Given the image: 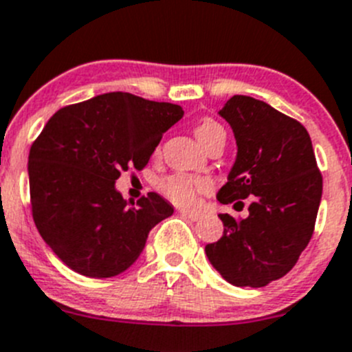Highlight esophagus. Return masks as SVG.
Here are the masks:
<instances>
[{
    "mask_svg": "<svg viewBox=\"0 0 352 352\" xmlns=\"http://www.w3.org/2000/svg\"><path fill=\"white\" fill-rule=\"evenodd\" d=\"M180 215L186 217V219H189V221H198L199 217H201V213L191 212V210H180Z\"/></svg>",
    "mask_w": 352,
    "mask_h": 352,
    "instance_id": "1",
    "label": "esophagus"
}]
</instances>
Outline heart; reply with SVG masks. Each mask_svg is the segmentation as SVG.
<instances>
[{
  "label": "heart",
  "instance_id": "obj_1",
  "mask_svg": "<svg viewBox=\"0 0 352 352\" xmlns=\"http://www.w3.org/2000/svg\"><path fill=\"white\" fill-rule=\"evenodd\" d=\"M195 137L203 147L208 146L212 140L219 139V137H226V131L217 121L210 120V118H203L201 121L195 124ZM210 189V180L205 177H195L186 175V173H179V175H172L168 179L163 180L161 184V191L165 192L173 203L180 206H191L195 205L196 198L199 192H205Z\"/></svg>",
  "mask_w": 352,
  "mask_h": 352
}]
</instances>
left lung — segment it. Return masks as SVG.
<instances>
[{"label":"left lung","mask_w":352,"mask_h":352,"mask_svg":"<svg viewBox=\"0 0 352 352\" xmlns=\"http://www.w3.org/2000/svg\"><path fill=\"white\" fill-rule=\"evenodd\" d=\"M219 114L231 126L238 151L217 199L252 203L246 219L219 215L224 234L205 252L226 281L261 288L283 278L309 243L323 179L309 133L298 121L246 95L229 98Z\"/></svg>","instance_id":"1"}]
</instances>
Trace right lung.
<instances>
[{"label": "right lung", "mask_w": 352, "mask_h": 352, "mask_svg": "<svg viewBox=\"0 0 352 352\" xmlns=\"http://www.w3.org/2000/svg\"><path fill=\"white\" fill-rule=\"evenodd\" d=\"M184 111L124 91L62 107L29 151L32 219L72 271L111 278L142 254L149 231L173 213L156 192L133 203L116 189L121 170L144 168Z\"/></svg>", "instance_id": "right-lung-1"}]
</instances>
